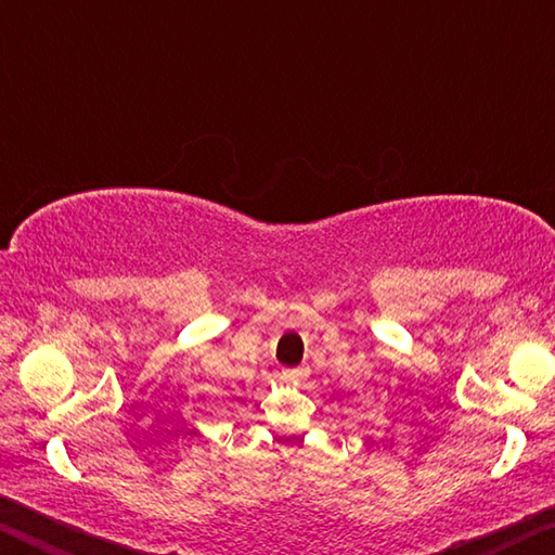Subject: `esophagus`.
<instances>
[{"label": "esophagus", "instance_id": "1", "mask_svg": "<svg viewBox=\"0 0 555 555\" xmlns=\"http://www.w3.org/2000/svg\"><path fill=\"white\" fill-rule=\"evenodd\" d=\"M306 377H308V370L306 367H291V370L281 372V379H284L286 384H291V387H300V382H304Z\"/></svg>", "mask_w": 555, "mask_h": 555}]
</instances>
